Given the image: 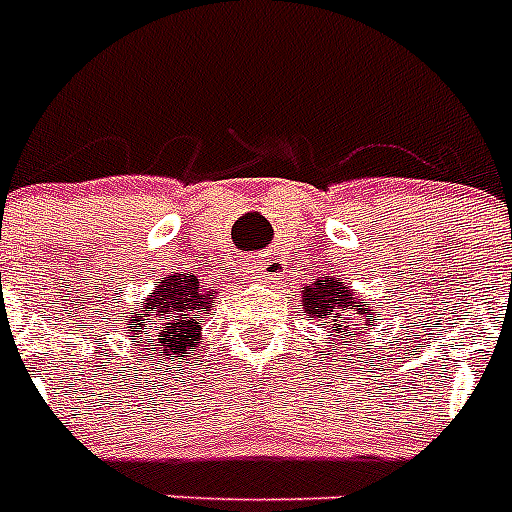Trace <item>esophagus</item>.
<instances>
[{"label":"esophagus","mask_w":512,"mask_h":512,"mask_svg":"<svg viewBox=\"0 0 512 512\" xmlns=\"http://www.w3.org/2000/svg\"><path fill=\"white\" fill-rule=\"evenodd\" d=\"M271 253H256L251 259H246L243 269H246V277L253 279V282H264V279L271 277Z\"/></svg>","instance_id":"1"}]
</instances>
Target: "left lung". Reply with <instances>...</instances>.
<instances>
[{"label":"left lung","mask_w":512,"mask_h":512,"mask_svg":"<svg viewBox=\"0 0 512 512\" xmlns=\"http://www.w3.org/2000/svg\"><path fill=\"white\" fill-rule=\"evenodd\" d=\"M302 307L315 323H330V330H325L330 336V343L348 348V354H354V343L377 323V315H374L372 307L359 302L354 289L336 277H318L310 287H302ZM341 311L355 315L352 322L357 325L356 329H348L345 321L343 324L337 323V315ZM336 346H333V351H336Z\"/></svg>","instance_id":"8db88e82"}]
</instances>
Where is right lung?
I'll list each match as a JSON object with an SVG mask.
<instances>
[{
  "label": "right lung",
  "instance_id": "add662e5",
  "mask_svg": "<svg viewBox=\"0 0 512 512\" xmlns=\"http://www.w3.org/2000/svg\"><path fill=\"white\" fill-rule=\"evenodd\" d=\"M215 297V289L205 287L194 274H166L143 305L122 312L125 336L140 346L138 354L151 361H189L187 356H194V348L200 346L202 325L210 315ZM143 329H153L154 336L140 339Z\"/></svg>",
  "mask_w": 512,
  "mask_h": 512
}]
</instances>
